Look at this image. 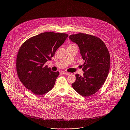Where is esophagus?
Masks as SVG:
<instances>
[{
  "instance_id": "esophagus-1",
  "label": "esophagus",
  "mask_w": 130,
  "mask_h": 130,
  "mask_svg": "<svg viewBox=\"0 0 130 130\" xmlns=\"http://www.w3.org/2000/svg\"><path fill=\"white\" fill-rule=\"evenodd\" d=\"M63 74H64V75H70V73L66 72H63Z\"/></svg>"
}]
</instances>
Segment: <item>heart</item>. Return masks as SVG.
<instances>
[{
	"label": "heart",
	"mask_w": 130,
	"mask_h": 130,
	"mask_svg": "<svg viewBox=\"0 0 130 130\" xmlns=\"http://www.w3.org/2000/svg\"><path fill=\"white\" fill-rule=\"evenodd\" d=\"M70 46H75V45H70Z\"/></svg>",
	"instance_id": "b5f03b06"
}]
</instances>
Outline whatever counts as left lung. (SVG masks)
<instances>
[{"mask_svg": "<svg viewBox=\"0 0 130 130\" xmlns=\"http://www.w3.org/2000/svg\"><path fill=\"white\" fill-rule=\"evenodd\" d=\"M69 39L78 45L85 60L83 76L76 74L72 86L82 96L91 95L101 88L107 78L110 63L109 53L104 42L94 36L80 32L70 35Z\"/></svg>", "mask_w": 130, "mask_h": 130, "instance_id": "obj_1", "label": "left lung"}]
</instances>
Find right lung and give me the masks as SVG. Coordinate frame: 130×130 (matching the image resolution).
Returning <instances> with one entry per match:
<instances>
[{
	"instance_id": "obj_1",
	"label": "right lung",
	"mask_w": 130,
	"mask_h": 130,
	"mask_svg": "<svg viewBox=\"0 0 130 130\" xmlns=\"http://www.w3.org/2000/svg\"><path fill=\"white\" fill-rule=\"evenodd\" d=\"M68 36L65 33L43 32L27 40L19 49L16 63L18 77L35 95L45 94L53 88L59 72L52 71L44 64Z\"/></svg>"
}]
</instances>
